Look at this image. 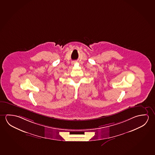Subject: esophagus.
Masks as SVG:
<instances>
[{
  "instance_id": "34e87169",
  "label": "esophagus",
  "mask_w": 155,
  "mask_h": 155,
  "mask_svg": "<svg viewBox=\"0 0 155 155\" xmlns=\"http://www.w3.org/2000/svg\"><path fill=\"white\" fill-rule=\"evenodd\" d=\"M74 64V62H73V64Z\"/></svg>"
}]
</instances>
